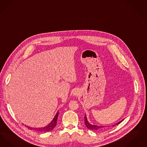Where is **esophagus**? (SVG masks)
<instances>
[{
    "mask_svg": "<svg viewBox=\"0 0 147 147\" xmlns=\"http://www.w3.org/2000/svg\"><path fill=\"white\" fill-rule=\"evenodd\" d=\"M79 94V90H75L74 91V96H78Z\"/></svg>",
    "mask_w": 147,
    "mask_h": 147,
    "instance_id": "esophagus-1",
    "label": "esophagus"
}]
</instances>
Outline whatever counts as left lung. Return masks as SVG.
<instances>
[{
    "instance_id": "8db88e82",
    "label": "left lung",
    "mask_w": 147,
    "mask_h": 147,
    "mask_svg": "<svg viewBox=\"0 0 147 147\" xmlns=\"http://www.w3.org/2000/svg\"><path fill=\"white\" fill-rule=\"evenodd\" d=\"M123 120H121V121L119 122L118 123H117L116 124H115L114 125H113L112 126H115L117 125H119L120 124L121 122ZM84 123H85V125L86 126H87V127L88 128V129H92V130H95V131H99V130H102V129H105V128L107 127V126L106 127H104V126H97V125H91L90 124V123L88 121L87 119V117H86V116L85 115L84 116Z\"/></svg>"
}]
</instances>
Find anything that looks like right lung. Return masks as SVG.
I'll return each instance as SVG.
<instances>
[{"mask_svg": "<svg viewBox=\"0 0 147 147\" xmlns=\"http://www.w3.org/2000/svg\"><path fill=\"white\" fill-rule=\"evenodd\" d=\"M59 115V112L57 111L56 115L55 116L54 118L53 119L51 122L47 126H45L44 127L41 128H32L28 127L27 126H26L28 129L31 130H34L37 132H48V131H51V130L53 129V128L55 127L57 125V117Z\"/></svg>", "mask_w": 147, "mask_h": 147, "instance_id": "1", "label": "right lung"}]
</instances>
